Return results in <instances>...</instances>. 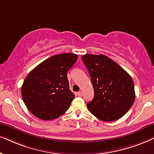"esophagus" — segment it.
I'll list each match as a JSON object with an SVG mask.
<instances>
[{
    "label": "esophagus",
    "instance_id": "esophagus-1",
    "mask_svg": "<svg viewBox=\"0 0 154 154\" xmlns=\"http://www.w3.org/2000/svg\"><path fill=\"white\" fill-rule=\"evenodd\" d=\"M77 95L79 97H82V91H78V92H77Z\"/></svg>",
    "mask_w": 154,
    "mask_h": 154
}]
</instances>
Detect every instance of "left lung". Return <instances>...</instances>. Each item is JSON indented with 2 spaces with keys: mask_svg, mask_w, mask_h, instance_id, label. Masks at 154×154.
I'll return each mask as SVG.
<instances>
[{
  "mask_svg": "<svg viewBox=\"0 0 154 154\" xmlns=\"http://www.w3.org/2000/svg\"><path fill=\"white\" fill-rule=\"evenodd\" d=\"M82 60L90 75L94 91V99L87 104L89 112L104 122L122 117L135 100L131 76L104 54H87Z\"/></svg>",
  "mask_w": 154,
  "mask_h": 154,
  "instance_id": "obj_1",
  "label": "left lung"
}]
</instances>
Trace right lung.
<instances>
[{
  "label": "right lung",
  "mask_w": 154,
  "mask_h": 154,
  "mask_svg": "<svg viewBox=\"0 0 154 154\" xmlns=\"http://www.w3.org/2000/svg\"><path fill=\"white\" fill-rule=\"evenodd\" d=\"M77 60L75 54H55L27 75L21 94L34 116L42 120H52L67 112L75 98L69 89L67 73Z\"/></svg>",
  "instance_id": "1"
}]
</instances>
